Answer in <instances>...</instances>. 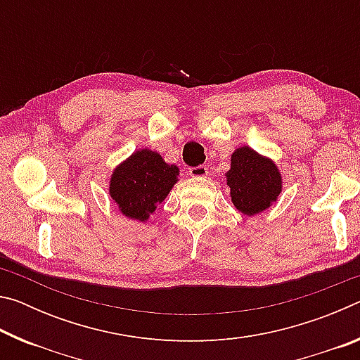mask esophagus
I'll return each mask as SVG.
<instances>
[{
  "instance_id": "34e87169",
  "label": "esophagus",
  "mask_w": 360,
  "mask_h": 360,
  "mask_svg": "<svg viewBox=\"0 0 360 360\" xmlns=\"http://www.w3.org/2000/svg\"><path fill=\"white\" fill-rule=\"evenodd\" d=\"M188 174H191L192 178H206V176H208V168L203 165L192 167V168H188Z\"/></svg>"
}]
</instances>
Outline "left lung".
Returning a JSON list of instances; mask_svg holds the SVG:
<instances>
[{
    "label": "left lung",
    "instance_id": "left-lung-1",
    "mask_svg": "<svg viewBox=\"0 0 360 360\" xmlns=\"http://www.w3.org/2000/svg\"><path fill=\"white\" fill-rule=\"evenodd\" d=\"M225 182L230 187L231 203L248 217L271 208L284 186L276 162L251 146H240L231 152Z\"/></svg>",
    "mask_w": 360,
    "mask_h": 360
}]
</instances>
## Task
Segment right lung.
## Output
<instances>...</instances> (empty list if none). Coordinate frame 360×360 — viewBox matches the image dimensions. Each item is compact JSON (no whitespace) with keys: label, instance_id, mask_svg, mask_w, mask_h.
I'll return each instance as SVG.
<instances>
[{"label":"right lung","instance_id":"add662e5","mask_svg":"<svg viewBox=\"0 0 360 360\" xmlns=\"http://www.w3.org/2000/svg\"><path fill=\"white\" fill-rule=\"evenodd\" d=\"M178 181V167L167 163L157 150L144 148L112 169L108 192L122 216L143 224L149 221Z\"/></svg>","mask_w":360,"mask_h":360}]
</instances>
